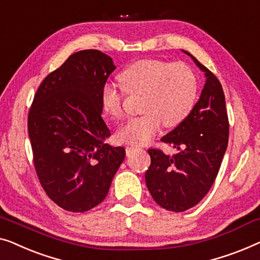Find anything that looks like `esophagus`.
<instances>
[{
  "label": "esophagus",
  "mask_w": 260,
  "mask_h": 260,
  "mask_svg": "<svg viewBox=\"0 0 260 260\" xmlns=\"http://www.w3.org/2000/svg\"><path fill=\"white\" fill-rule=\"evenodd\" d=\"M138 147H134V146H128V147H126V154L127 155H129V154H132V153H133L134 151H138Z\"/></svg>",
  "instance_id": "obj_1"
}]
</instances>
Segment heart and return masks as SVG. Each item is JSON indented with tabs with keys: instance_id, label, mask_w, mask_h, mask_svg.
<instances>
[{
	"instance_id": "obj_1",
	"label": "heart",
	"mask_w": 260,
	"mask_h": 260,
	"mask_svg": "<svg viewBox=\"0 0 260 260\" xmlns=\"http://www.w3.org/2000/svg\"><path fill=\"white\" fill-rule=\"evenodd\" d=\"M122 89L106 83L101 88V107L106 115H123L125 95H142L140 111L116 132L122 144L145 145L161 128H173L191 114L198 98L199 81L196 72L185 62L146 58L132 63L119 75Z\"/></svg>"
}]
</instances>
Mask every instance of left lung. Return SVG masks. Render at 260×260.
Listing matches in <instances>:
<instances>
[{"label":"left lung","mask_w":260,"mask_h":260,"mask_svg":"<svg viewBox=\"0 0 260 260\" xmlns=\"http://www.w3.org/2000/svg\"><path fill=\"white\" fill-rule=\"evenodd\" d=\"M184 53L205 72L206 82L191 114L161 138V141L178 149L177 154H165L159 148L148 149L151 166L145 174L154 202L172 212L188 210L207 194L228 148L230 132L220 81L194 56Z\"/></svg>","instance_id":"1"}]
</instances>
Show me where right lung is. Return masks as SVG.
<instances>
[{"label":"right lung","mask_w":260,"mask_h":260,"mask_svg":"<svg viewBox=\"0 0 260 260\" xmlns=\"http://www.w3.org/2000/svg\"><path fill=\"white\" fill-rule=\"evenodd\" d=\"M115 69L96 49L72 54L36 90L28 113L32 161L42 188L66 211L86 212L104 202L125 148L105 144L101 88Z\"/></svg>","instance_id":"obj_1"}]
</instances>
